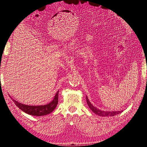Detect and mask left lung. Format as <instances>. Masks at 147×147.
Instances as JSON below:
<instances>
[{"label": "left lung", "mask_w": 147, "mask_h": 147, "mask_svg": "<svg viewBox=\"0 0 147 147\" xmlns=\"http://www.w3.org/2000/svg\"><path fill=\"white\" fill-rule=\"evenodd\" d=\"M86 98L87 104L89 107H90V109L92 110V112H94L95 114L99 115V116L113 117V116H115V115L121 113L123 112V111H112V112H109V111H104V110H99V109L95 107L94 105H92V104L90 102V100H89L87 96H86Z\"/></svg>", "instance_id": "1"}]
</instances>
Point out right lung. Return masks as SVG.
Wrapping results in <instances>:
<instances>
[{"mask_svg":"<svg viewBox=\"0 0 147 147\" xmlns=\"http://www.w3.org/2000/svg\"><path fill=\"white\" fill-rule=\"evenodd\" d=\"M58 94L59 91H57L53 100L51 101L50 103L43 105H28L20 103V102L16 101L14 99H13V100L18 107L22 111H23L24 112L30 115H32V116L40 117L50 114L55 109L57 103H58Z\"/></svg>","mask_w":147,"mask_h":147,"instance_id":"1","label":"right lung"}]
</instances>
